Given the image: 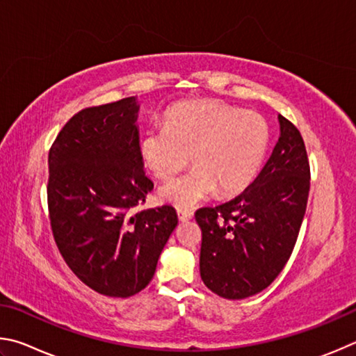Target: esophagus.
Wrapping results in <instances>:
<instances>
[{
	"label": "esophagus",
	"mask_w": 356,
	"mask_h": 356,
	"mask_svg": "<svg viewBox=\"0 0 356 356\" xmlns=\"http://www.w3.org/2000/svg\"><path fill=\"white\" fill-rule=\"evenodd\" d=\"M177 213H178V219L181 222H188L194 217V213H192L191 209H178Z\"/></svg>",
	"instance_id": "34e87169"
}]
</instances>
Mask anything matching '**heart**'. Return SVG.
Instances as JSON below:
<instances>
[{
  "mask_svg": "<svg viewBox=\"0 0 356 356\" xmlns=\"http://www.w3.org/2000/svg\"><path fill=\"white\" fill-rule=\"evenodd\" d=\"M263 117L213 99L179 103L165 112V124L148 127L140 154L161 178L194 162L191 172L167 179L158 195L177 208H192L214 194H236L252 183L269 147Z\"/></svg>",
  "mask_w": 356,
  "mask_h": 356,
  "instance_id": "1",
  "label": "heart"
}]
</instances>
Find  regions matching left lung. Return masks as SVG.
I'll use <instances>...</instances> for the list:
<instances>
[{
    "mask_svg": "<svg viewBox=\"0 0 356 356\" xmlns=\"http://www.w3.org/2000/svg\"><path fill=\"white\" fill-rule=\"evenodd\" d=\"M280 137L263 170L238 197L202 208L200 275L228 300L258 294L294 250L309 192V162L300 131L278 115Z\"/></svg>",
    "mask_w": 356,
    "mask_h": 356,
    "instance_id": "obj_1",
    "label": "left lung"
}]
</instances>
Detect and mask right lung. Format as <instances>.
<instances>
[{
	"instance_id": "right-lung-1",
	"label": "right lung",
	"mask_w": 356,
	"mask_h": 356,
	"mask_svg": "<svg viewBox=\"0 0 356 356\" xmlns=\"http://www.w3.org/2000/svg\"><path fill=\"white\" fill-rule=\"evenodd\" d=\"M136 97L79 111L48 154V209L62 258L81 282L127 298L152 282L178 216L136 211L153 191L143 172Z\"/></svg>"
}]
</instances>
